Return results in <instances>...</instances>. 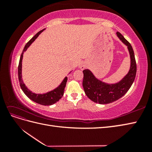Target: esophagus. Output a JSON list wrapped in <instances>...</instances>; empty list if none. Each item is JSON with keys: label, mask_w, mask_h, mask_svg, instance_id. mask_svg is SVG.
Returning a JSON list of instances; mask_svg holds the SVG:
<instances>
[{"label": "esophagus", "mask_w": 152, "mask_h": 152, "mask_svg": "<svg viewBox=\"0 0 152 152\" xmlns=\"http://www.w3.org/2000/svg\"><path fill=\"white\" fill-rule=\"evenodd\" d=\"M86 63H82L81 64H80V69L81 70H83L84 69H86Z\"/></svg>", "instance_id": "34e87169"}]
</instances>
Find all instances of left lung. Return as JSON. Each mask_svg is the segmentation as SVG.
Listing matches in <instances>:
<instances>
[{
	"mask_svg": "<svg viewBox=\"0 0 152 152\" xmlns=\"http://www.w3.org/2000/svg\"><path fill=\"white\" fill-rule=\"evenodd\" d=\"M118 37L127 46L131 58L130 70L121 81L114 84H108L98 80L88 69L83 70V88L86 95L92 101L104 104H109L122 97L130 89L137 73V63L134 51L131 44L117 32Z\"/></svg>",
	"mask_w": 152,
	"mask_h": 152,
	"instance_id": "obj_1",
	"label": "left lung"
}]
</instances>
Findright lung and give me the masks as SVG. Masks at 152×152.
Returning a JSON list of instances; mask_svg holds the SVG:
<instances>
[{"label": "right lung", "instance_id": "right-lung-1", "mask_svg": "<svg viewBox=\"0 0 152 152\" xmlns=\"http://www.w3.org/2000/svg\"><path fill=\"white\" fill-rule=\"evenodd\" d=\"M44 29L38 32L34 36L31 38V39L25 45V46L23 49V51L21 55L20 59H19V66H18V78L19 82V85L23 91L26 95L28 98H29L32 101L44 106H50L51 104H53L56 102L59 101L62 97L64 93V89L65 88L66 83L67 82V77H65L61 82V84L57 87V88L53 89V91H51L48 92L46 93H44V94H36V93H33L31 91L28 89L25 83L23 82L22 80V74H21V69H22V59L23 56V53L27 50V48L31 46V44L33 42L35 39L39 36V34L42 32Z\"/></svg>", "mask_w": 152, "mask_h": 152}]
</instances>
